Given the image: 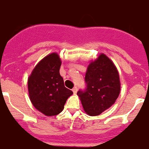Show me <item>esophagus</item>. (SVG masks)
I'll list each match as a JSON object with an SVG mask.
<instances>
[{
    "instance_id": "esophagus-1",
    "label": "esophagus",
    "mask_w": 149,
    "mask_h": 149,
    "mask_svg": "<svg viewBox=\"0 0 149 149\" xmlns=\"http://www.w3.org/2000/svg\"><path fill=\"white\" fill-rule=\"evenodd\" d=\"M72 92H73V93H77V87H74L73 89H72Z\"/></svg>"
}]
</instances>
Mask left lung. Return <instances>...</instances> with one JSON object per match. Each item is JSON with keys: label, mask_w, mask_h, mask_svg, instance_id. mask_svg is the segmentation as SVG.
Here are the masks:
<instances>
[{"label": "left lung", "mask_w": 149, "mask_h": 149, "mask_svg": "<svg viewBox=\"0 0 149 149\" xmlns=\"http://www.w3.org/2000/svg\"><path fill=\"white\" fill-rule=\"evenodd\" d=\"M85 81L86 89L78 91L83 109L91 116H99L115 103L120 93L118 70L112 60L100 54L87 67Z\"/></svg>", "instance_id": "1"}]
</instances>
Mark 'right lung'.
I'll use <instances>...</instances> for the list:
<instances>
[{
	"mask_svg": "<svg viewBox=\"0 0 149 149\" xmlns=\"http://www.w3.org/2000/svg\"><path fill=\"white\" fill-rule=\"evenodd\" d=\"M61 60L56 53L46 56L28 77L29 97L33 106L47 116H56L63 110L72 93L64 86L60 74Z\"/></svg>",
	"mask_w": 149,
	"mask_h": 149,
	"instance_id": "1",
	"label": "right lung"
}]
</instances>
